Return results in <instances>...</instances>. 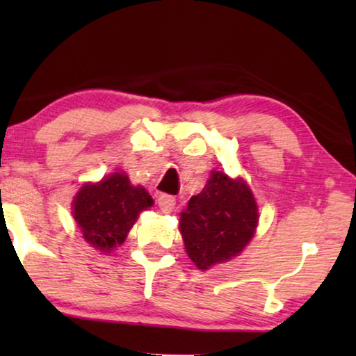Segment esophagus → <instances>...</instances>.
<instances>
[{
    "label": "esophagus",
    "mask_w": 356,
    "mask_h": 356,
    "mask_svg": "<svg viewBox=\"0 0 356 356\" xmlns=\"http://www.w3.org/2000/svg\"><path fill=\"white\" fill-rule=\"evenodd\" d=\"M175 204H177V201H175V197L170 196V194H160L159 196V207H160V211L165 213L172 212Z\"/></svg>",
    "instance_id": "esophagus-1"
}]
</instances>
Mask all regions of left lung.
Instances as JSON below:
<instances>
[{"label": "left lung", "mask_w": 356, "mask_h": 356, "mask_svg": "<svg viewBox=\"0 0 356 356\" xmlns=\"http://www.w3.org/2000/svg\"><path fill=\"white\" fill-rule=\"evenodd\" d=\"M257 220V204L246 181L213 170L181 212L179 232L189 259L207 270L240 254L254 236Z\"/></svg>", "instance_id": "obj_1"}]
</instances>
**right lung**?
I'll return each mask as SVG.
<instances>
[{
    "instance_id": "add662e5",
    "label": "right lung",
    "mask_w": 356,
    "mask_h": 356,
    "mask_svg": "<svg viewBox=\"0 0 356 356\" xmlns=\"http://www.w3.org/2000/svg\"><path fill=\"white\" fill-rule=\"evenodd\" d=\"M143 186H133L126 173H111L100 183H87L72 201V216L82 238L104 254L123 245L138 216L152 207Z\"/></svg>"
}]
</instances>
